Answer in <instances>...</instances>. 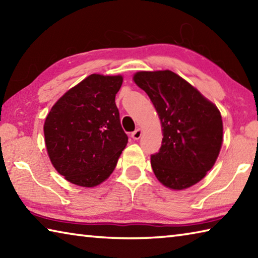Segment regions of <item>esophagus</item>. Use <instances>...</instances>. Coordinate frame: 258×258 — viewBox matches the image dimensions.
Here are the masks:
<instances>
[{
	"instance_id": "obj_1",
	"label": "esophagus",
	"mask_w": 258,
	"mask_h": 258,
	"mask_svg": "<svg viewBox=\"0 0 258 258\" xmlns=\"http://www.w3.org/2000/svg\"><path fill=\"white\" fill-rule=\"evenodd\" d=\"M141 137H142V129H141V128L136 129V130H135V132L132 134V138H133V139H136V141H137V139L141 138Z\"/></svg>"
}]
</instances>
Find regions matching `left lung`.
I'll return each mask as SVG.
<instances>
[{
    "instance_id": "left-lung-1",
    "label": "left lung",
    "mask_w": 258,
    "mask_h": 258,
    "mask_svg": "<svg viewBox=\"0 0 258 258\" xmlns=\"http://www.w3.org/2000/svg\"><path fill=\"white\" fill-rule=\"evenodd\" d=\"M160 116L163 139L151 155L153 171L168 188L181 190L213 168L223 141L222 116L213 103L170 70L134 76Z\"/></svg>"
}]
</instances>
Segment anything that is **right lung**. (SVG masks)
Masks as SVG:
<instances>
[{
  "label": "right lung",
  "mask_w": 258,
  "mask_h": 258,
  "mask_svg": "<svg viewBox=\"0 0 258 258\" xmlns=\"http://www.w3.org/2000/svg\"><path fill=\"white\" fill-rule=\"evenodd\" d=\"M121 76L90 75L54 104L44 123L49 160L68 181L95 187L113 172L128 143L115 95Z\"/></svg>",
  "instance_id": "1"
}]
</instances>
